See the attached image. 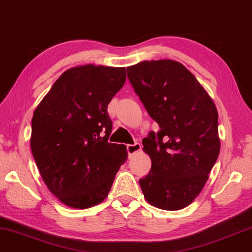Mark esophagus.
<instances>
[{"label":"esophagus","instance_id":"1","mask_svg":"<svg viewBox=\"0 0 252 252\" xmlns=\"http://www.w3.org/2000/svg\"><path fill=\"white\" fill-rule=\"evenodd\" d=\"M140 149H141V145L138 144V142H134L133 145H127L126 146V150H127V154H129V156H131L134 153L139 152Z\"/></svg>","mask_w":252,"mask_h":252}]
</instances>
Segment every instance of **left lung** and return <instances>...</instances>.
Masks as SVG:
<instances>
[{"label":"left lung","instance_id":"8db88e82","mask_svg":"<svg viewBox=\"0 0 252 252\" xmlns=\"http://www.w3.org/2000/svg\"><path fill=\"white\" fill-rule=\"evenodd\" d=\"M127 78L157 133L142 139L152 159L139 185L150 205L164 210L189 206L206 185L220 154L219 113L213 99L187 67L173 60L142 61Z\"/></svg>","mask_w":252,"mask_h":252}]
</instances>
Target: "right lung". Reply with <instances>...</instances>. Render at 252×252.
Masks as SVG:
<instances>
[{"instance_id": "add662e5", "label": "right lung", "mask_w": 252, "mask_h": 252, "mask_svg": "<svg viewBox=\"0 0 252 252\" xmlns=\"http://www.w3.org/2000/svg\"><path fill=\"white\" fill-rule=\"evenodd\" d=\"M126 78L125 67H71L33 112L32 156L48 190L71 208L100 204L126 160V146L108 142L107 113Z\"/></svg>"}]
</instances>
